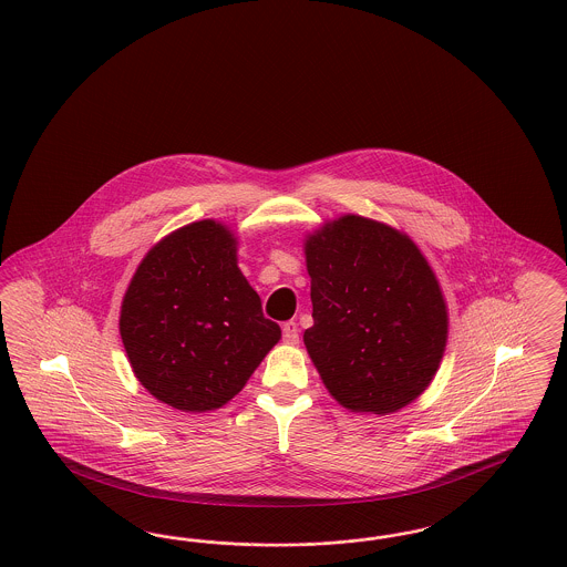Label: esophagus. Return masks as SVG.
I'll list each match as a JSON object with an SVG mask.
<instances>
[{
	"instance_id": "obj_1",
	"label": "esophagus",
	"mask_w": 567,
	"mask_h": 567,
	"mask_svg": "<svg viewBox=\"0 0 567 567\" xmlns=\"http://www.w3.org/2000/svg\"><path fill=\"white\" fill-rule=\"evenodd\" d=\"M282 340L287 341V343H297L299 341V327H297V322L289 320V322L282 324Z\"/></svg>"
}]
</instances>
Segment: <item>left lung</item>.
Wrapping results in <instances>:
<instances>
[{
  "instance_id": "obj_1",
  "label": "left lung",
  "mask_w": 567,
  "mask_h": 567,
  "mask_svg": "<svg viewBox=\"0 0 567 567\" xmlns=\"http://www.w3.org/2000/svg\"><path fill=\"white\" fill-rule=\"evenodd\" d=\"M312 318L303 343L343 408L385 415L432 382L447 343V306L426 257L394 227L359 215L306 240Z\"/></svg>"
}]
</instances>
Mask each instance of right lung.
Here are the masks:
<instances>
[{
    "instance_id": "1",
    "label": "right lung",
    "mask_w": 567,
    "mask_h": 567,
    "mask_svg": "<svg viewBox=\"0 0 567 567\" xmlns=\"http://www.w3.org/2000/svg\"><path fill=\"white\" fill-rule=\"evenodd\" d=\"M136 380L171 408L203 413L234 399L280 340L236 259V238L204 219L145 255L120 312Z\"/></svg>"
}]
</instances>
